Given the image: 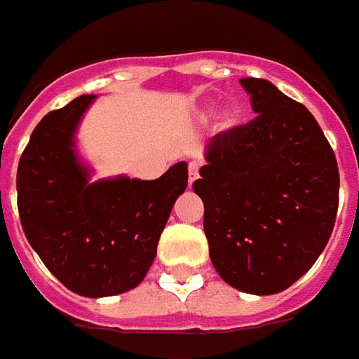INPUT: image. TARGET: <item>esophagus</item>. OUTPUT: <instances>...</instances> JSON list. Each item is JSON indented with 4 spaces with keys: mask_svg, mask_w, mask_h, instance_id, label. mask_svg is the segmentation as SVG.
Listing matches in <instances>:
<instances>
[{
    "mask_svg": "<svg viewBox=\"0 0 359 359\" xmlns=\"http://www.w3.org/2000/svg\"><path fill=\"white\" fill-rule=\"evenodd\" d=\"M198 179V163H189V184H193Z\"/></svg>",
    "mask_w": 359,
    "mask_h": 359,
    "instance_id": "esophagus-1",
    "label": "esophagus"
}]
</instances>
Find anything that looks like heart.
Listing matches in <instances>:
<instances>
[{"mask_svg":"<svg viewBox=\"0 0 359 359\" xmlns=\"http://www.w3.org/2000/svg\"><path fill=\"white\" fill-rule=\"evenodd\" d=\"M235 122H237V114H235V112H226L225 114L226 126H231V124H235Z\"/></svg>","mask_w":359,"mask_h":359,"instance_id":"obj_1","label":"heart"}]
</instances>
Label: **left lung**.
<instances>
[{"label": "left lung", "mask_w": 359, "mask_h": 359, "mask_svg": "<svg viewBox=\"0 0 359 359\" xmlns=\"http://www.w3.org/2000/svg\"><path fill=\"white\" fill-rule=\"evenodd\" d=\"M241 86L257 116L210 140L193 191L217 273L239 291L271 295L309 271L330 241L339 170L304 104L267 80Z\"/></svg>", "instance_id": "8db88e82"}]
</instances>
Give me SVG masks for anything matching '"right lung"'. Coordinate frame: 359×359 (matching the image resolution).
I'll list each match as a JSON object with an SVG mask.
<instances>
[{"label": "right lung", "mask_w": 359, "mask_h": 359, "mask_svg": "<svg viewBox=\"0 0 359 359\" xmlns=\"http://www.w3.org/2000/svg\"><path fill=\"white\" fill-rule=\"evenodd\" d=\"M94 98L84 94L39 120L15 187L22 229L43 265L74 293L106 297L144 279L189 170L177 163L156 180L88 182L72 138Z\"/></svg>", "instance_id": "add662e5"}]
</instances>
